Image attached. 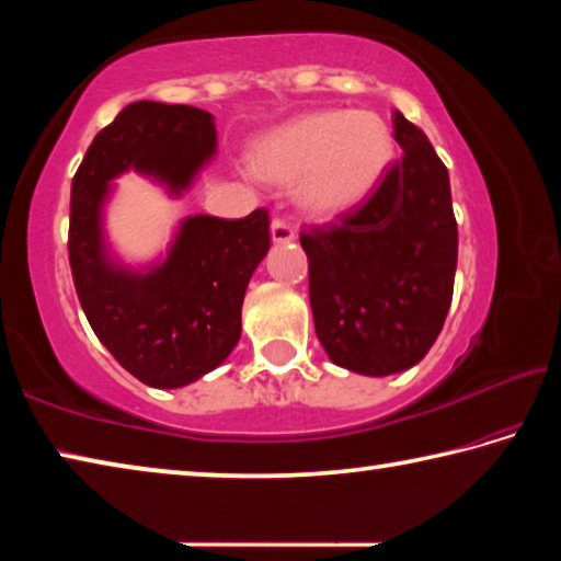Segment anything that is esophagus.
Returning a JSON list of instances; mask_svg holds the SVG:
<instances>
[{
	"label": "esophagus",
	"mask_w": 561,
	"mask_h": 561,
	"mask_svg": "<svg viewBox=\"0 0 561 561\" xmlns=\"http://www.w3.org/2000/svg\"><path fill=\"white\" fill-rule=\"evenodd\" d=\"M294 237H297V232H294L291 222L284 220V217H274V220H272V240L277 244H284V242H291Z\"/></svg>",
	"instance_id": "obj_1"
}]
</instances>
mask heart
I'll return each instance as SVG.
<instances>
[{
  "instance_id": "1",
  "label": "heart",
  "mask_w": 561,
  "mask_h": 561,
  "mask_svg": "<svg viewBox=\"0 0 561 561\" xmlns=\"http://www.w3.org/2000/svg\"><path fill=\"white\" fill-rule=\"evenodd\" d=\"M396 153L393 133L374 111H321L264 140L254 168L279 185L299 183V205L331 217L364 203Z\"/></svg>"
}]
</instances>
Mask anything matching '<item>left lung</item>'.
<instances>
[{
  "mask_svg": "<svg viewBox=\"0 0 561 561\" xmlns=\"http://www.w3.org/2000/svg\"><path fill=\"white\" fill-rule=\"evenodd\" d=\"M393 138L403 156L374 195L339 222L299 234L321 346L336 366L364 376L405 371L428 354L458 264L448 168L401 111Z\"/></svg>",
  "mask_w": 561,
  "mask_h": 561,
  "instance_id": "8db88e82",
  "label": "left lung"
}]
</instances>
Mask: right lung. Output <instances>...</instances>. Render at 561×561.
I'll list each match as a JSON object with an SVG mask.
<instances>
[{
	"instance_id": "right-lung-1",
	"label": "right lung",
	"mask_w": 561,
	"mask_h": 561,
	"mask_svg": "<svg viewBox=\"0 0 561 561\" xmlns=\"http://www.w3.org/2000/svg\"><path fill=\"white\" fill-rule=\"evenodd\" d=\"M213 116L180 103L136 101L96 133L71 183L69 262L93 334L138 381L180 388L230 356L252 272L270 250L264 207L242 220L187 217L163 264L146 274L106 257L101 205L123 170L187 187L213 158Z\"/></svg>"
}]
</instances>
